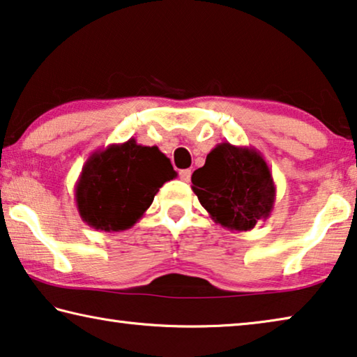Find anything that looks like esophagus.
Here are the masks:
<instances>
[{
    "label": "esophagus",
    "mask_w": 357,
    "mask_h": 357,
    "mask_svg": "<svg viewBox=\"0 0 357 357\" xmlns=\"http://www.w3.org/2000/svg\"><path fill=\"white\" fill-rule=\"evenodd\" d=\"M178 175H180V178L183 180V182H190V180H191V171H190V169H185V171H180Z\"/></svg>",
    "instance_id": "esophagus-1"
}]
</instances>
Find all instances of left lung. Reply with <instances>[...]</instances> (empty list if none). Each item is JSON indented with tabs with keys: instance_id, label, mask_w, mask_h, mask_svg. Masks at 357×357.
Segmentation results:
<instances>
[{
	"instance_id": "1",
	"label": "left lung",
	"mask_w": 357,
	"mask_h": 357,
	"mask_svg": "<svg viewBox=\"0 0 357 357\" xmlns=\"http://www.w3.org/2000/svg\"><path fill=\"white\" fill-rule=\"evenodd\" d=\"M191 190L211 218L231 231H250L271 215L276 201L270 167L259 150L223 142L191 177Z\"/></svg>"
}]
</instances>
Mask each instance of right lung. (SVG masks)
Instances as JSON below:
<instances>
[{"mask_svg":"<svg viewBox=\"0 0 357 357\" xmlns=\"http://www.w3.org/2000/svg\"><path fill=\"white\" fill-rule=\"evenodd\" d=\"M175 175L171 160L158 146L129 139L100 148L87 158L76 180L79 217L97 231L132 228L161 186Z\"/></svg>","mask_w":357,"mask_h":357,"instance_id":"1","label":"right lung"}]
</instances>
